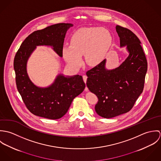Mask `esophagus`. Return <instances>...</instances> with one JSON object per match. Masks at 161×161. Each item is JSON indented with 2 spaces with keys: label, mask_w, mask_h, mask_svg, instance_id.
Listing matches in <instances>:
<instances>
[{
  "label": "esophagus",
  "mask_w": 161,
  "mask_h": 161,
  "mask_svg": "<svg viewBox=\"0 0 161 161\" xmlns=\"http://www.w3.org/2000/svg\"><path fill=\"white\" fill-rule=\"evenodd\" d=\"M82 77H83V80H84V81L85 82V83H86V81H87V75H84L83 76H82ZM88 88L86 87V89H85V91H88Z\"/></svg>",
  "instance_id": "esophagus-1"
}]
</instances>
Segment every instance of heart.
<instances>
[{
	"instance_id": "b5f03b06",
	"label": "heart",
	"mask_w": 161,
	"mask_h": 161,
	"mask_svg": "<svg viewBox=\"0 0 161 161\" xmlns=\"http://www.w3.org/2000/svg\"><path fill=\"white\" fill-rule=\"evenodd\" d=\"M112 43V36L105 28L81 29L72 35L70 45L63 47V55L68 64L74 68L80 67L84 54L86 62L95 66L105 59Z\"/></svg>"
}]
</instances>
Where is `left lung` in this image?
<instances>
[{"label": "left lung", "instance_id": "obj_1", "mask_svg": "<svg viewBox=\"0 0 161 161\" xmlns=\"http://www.w3.org/2000/svg\"><path fill=\"white\" fill-rule=\"evenodd\" d=\"M120 47L126 46L129 56L118 68L106 69V59L88 70L87 86L98 97L95 110L111 118L129 112L142 92L147 63L141 42L128 28L116 26Z\"/></svg>", "mask_w": 161, "mask_h": 161}]
</instances>
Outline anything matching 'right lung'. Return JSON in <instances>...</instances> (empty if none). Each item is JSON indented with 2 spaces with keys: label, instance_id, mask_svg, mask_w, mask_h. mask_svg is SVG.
<instances>
[{
  "label": "right lung",
  "instance_id": "obj_1",
  "mask_svg": "<svg viewBox=\"0 0 161 161\" xmlns=\"http://www.w3.org/2000/svg\"><path fill=\"white\" fill-rule=\"evenodd\" d=\"M72 26V23H58L33 32L15 54L14 68L17 87L26 108L33 115L51 119L61 118L68 112L73 99L86 87L81 75L66 77L61 74L49 87H39L31 81L26 71L28 59L36 46H52L63 57L66 33Z\"/></svg>",
  "mask_w": 161,
  "mask_h": 161
}]
</instances>
